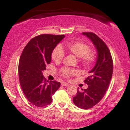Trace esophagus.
<instances>
[{
	"mask_svg": "<svg viewBox=\"0 0 130 130\" xmlns=\"http://www.w3.org/2000/svg\"><path fill=\"white\" fill-rule=\"evenodd\" d=\"M61 85H62V86H68L69 85L68 84V83H67L66 82H62Z\"/></svg>",
	"mask_w": 130,
	"mask_h": 130,
	"instance_id": "1",
	"label": "esophagus"
}]
</instances>
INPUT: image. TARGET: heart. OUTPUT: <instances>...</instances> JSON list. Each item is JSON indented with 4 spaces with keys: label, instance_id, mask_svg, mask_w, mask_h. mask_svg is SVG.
I'll return each instance as SVG.
<instances>
[{
    "label": "heart",
    "instance_id": "obj_1",
    "mask_svg": "<svg viewBox=\"0 0 130 130\" xmlns=\"http://www.w3.org/2000/svg\"><path fill=\"white\" fill-rule=\"evenodd\" d=\"M67 51L77 58H80V62L85 67H90L95 61V53L90 50L89 45L82 41L69 42L66 45ZM64 56L63 48L61 46L57 45L53 50L51 57L56 63H60ZM79 74V71L76 69H72L63 67L60 70V74L63 77L69 79L73 76Z\"/></svg>",
    "mask_w": 130,
    "mask_h": 130
}]
</instances>
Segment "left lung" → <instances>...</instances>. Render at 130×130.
I'll list each match as a JSON object with an SVG mask.
<instances>
[{
	"label": "left lung",
	"instance_id": "obj_1",
	"mask_svg": "<svg viewBox=\"0 0 130 130\" xmlns=\"http://www.w3.org/2000/svg\"><path fill=\"white\" fill-rule=\"evenodd\" d=\"M91 40L96 49L98 57L95 66L89 72L84 82L88 85L86 89L79 90L73 97V103L77 107L88 109L96 105L104 96L113 72V61L111 53L105 43L93 32H83Z\"/></svg>",
	"mask_w": 130,
	"mask_h": 130
}]
</instances>
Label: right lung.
Segmentation results:
<instances>
[{
	"mask_svg": "<svg viewBox=\"0 0 130 130\" xmlns=\"http://www.w3.org/2000/svg\"><path fill=\"white\" fill-rule=\"evenodd\" d=\"M64 37L38 35L28 42L20 57L18 72L21 88L28 101L38 107L50 104L52 96L60 86L58 82H48L42 72L50 63L53 50Z\"/></svg>",
	"mask_w": 130,
	"mask_h": 130,
	"instance_id": "right-lung-1",
	"label": "right lung"
}]
</instances>
